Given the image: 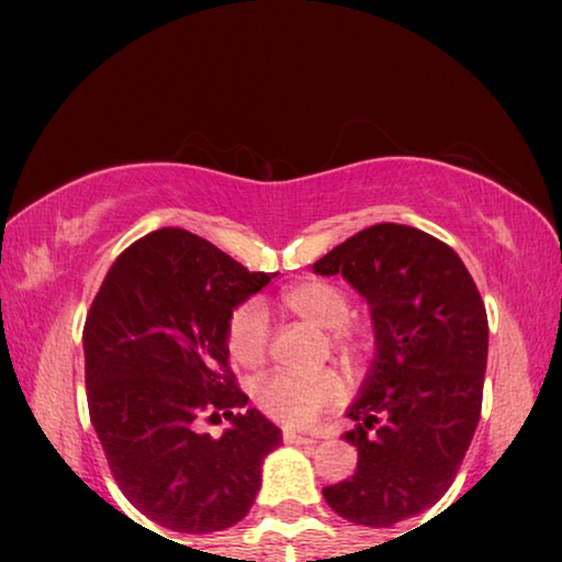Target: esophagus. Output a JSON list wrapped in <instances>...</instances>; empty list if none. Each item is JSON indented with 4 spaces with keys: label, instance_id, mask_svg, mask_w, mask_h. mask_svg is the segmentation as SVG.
Segmentation results:
<instances>
[{
    "label": "esophagus",
    "instance_id": "34e87169",
    "mask_svg": "<svg viewBox=\"0 0 562 562\" xmlns=\"http://www.w3.org/2000/svg\"><path fill=\"white\" fill-rule=\"evenodd\" d=\"M283 442L289 445H312L317 442V437L314 435H306V432H296V429H283Z\"/></svg>",
    "mask_w": 562,
    "mask_h": 562
}]
</instances>
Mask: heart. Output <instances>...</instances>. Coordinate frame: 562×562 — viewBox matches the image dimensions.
I'll list each match as a JSON object with an SVG mask.
<instances>
[{
    "label": "heart",
    "mask_w": 562,
    "mask_h": 562,
    "mask_svg": "<svg viewBox=\"0 0 562 562\" xmlns=\"http://www.w3.org/2000/svg\"><path fill=\"white\" fill-rule=\"evenodd\" d=\"M281 304L317 329H329V340L342 356L356 358L363 348V329L348 319L350 299L342 286L325 279L299 281L281 294ZM225 342L229 358L243 368H256L268 352V317L260 302H245L229 314ZM342 379L329 368L319 371H279L252 389V398L268 417L286 425H310L337 402Z\"/></svg>",
    "instance_id": "b5f03b06"
}]
</instances>
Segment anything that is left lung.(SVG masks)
<instances>
[{
    "label": "left lung",
    "instance_id": "1",
    "mask_svg": "<svg viewBox=\"0 0 562 562\" xmlns=\"http://www.w3.org/2000/svg\"><path fill=\"white\" fill-rule=\"evenodd\" d=\"M340 273L371 306L375 356L342 437L348 481L322 488L342 519L391 527L435 506L456 481L481 419L486 306L458 252L417 227L360 229L312 266Z\"/></svg>",
    "mask_w": 562,
    "mask_h": 562
}]
</instances>
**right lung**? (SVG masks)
I'll return each mask as SVG.
<instances>
[{
  "label": "right lung",
  "mask_w": 562,
  "mask_h": 562,
  "mask_svg": "<svg viewBox=\"0 0 562 562\" xmlns=\"http://www.w3.org/2000/svg\"><path fill=\"white\" fill-rule=\"evenodd\" d=\"M273 273H256L179 227L122 250L83 325L89 417L122 494L156 525L220 532L250 512L260 465L281 429L229 371L225 342L235 306ZM225 416L222 438L195 432Z\"/></svg>",
  "instance_id": "right-lung-1"
}]
</instances>
